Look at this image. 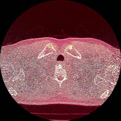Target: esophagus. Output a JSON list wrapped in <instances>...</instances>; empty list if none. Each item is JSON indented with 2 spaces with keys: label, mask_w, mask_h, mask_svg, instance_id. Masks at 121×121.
Instances as JSON below:
<instances>
[{
  "label": "esophagus",
  "mask_w": 121,
  "mask_h": 121,
  "mask_svg": "<svg viewBox=\"0 0 121 121\" xmlns=\"http://www.w3.org/2000/svg\"><path fill=\"white\" fill-rule=\"evenodd\" d=\"M62 63H63V62H60V61H59V62H58V64H59V65L62 64Z\"/></svg>",
  "instance_id": "obj_1"
}]
</instances>
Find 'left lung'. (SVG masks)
Masks as SVG:
<instances>
[{"label":"left lung","instance_id":"8db88e82","mask_svg":"<svg viewBox=\"0 0 121 121\" xmlns=\"http://www.w3.org/2000/svg\"><path fill=\"white\" fill-rule=\"evenodd\" d=\"M79 68L80 69V68ZM78 69V66H77V65H76V66H75V65H74V66L72 67V69H71V71L73 72V73H76V74H78V73H79V74H80V71H79V69ZM77 69H78V70H77ZM70 70H71V69H70ZM78 76H79V74H78Z\"/></svg>","mask_w":121,"mask_h":121}]
</instances>
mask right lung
<instances>
[{
    "label": "right lung",
    "mask_w": 121,
    "mask_h": 121,
    "mask_svg": "<svg viewBox=\"0 0 121 121\" xmlns=\"http://www.w3.org/2000/svg\"><path fill=\"white\" fill-rule=\"evenodd\" d=\"M46 69H47V66H42V68L41 69V70H39V71L38 72V73H37L36 75V78H35V79H36V80L38 79L39 80H41L42 79H43V80L44 79V74H43V72H47L46 71Z\"/></svg>",
    "instance_id": "right-lung-1"
}]
</instances>
